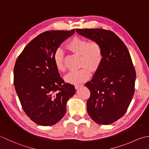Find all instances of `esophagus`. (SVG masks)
I'll list each match as a JSON object with an SVG mask.
<instances>
[{
    "label": "esophagus",
    "mask_w": 149,
    "mask_h": 149,
    "mask_svg": "<svg viewBox=\"0 0 149 149\" xmlns=\"http://www.w3.org/2000/svg\"><path fill=\"white\" fill-rule=\"evenodd\" d=\"M84 86L83 84H75L74 85V87H75V88L76 89H79V88L80 87H82Z\"/></svg>",
    "instance_id": "34e87169"
}]
</instances>
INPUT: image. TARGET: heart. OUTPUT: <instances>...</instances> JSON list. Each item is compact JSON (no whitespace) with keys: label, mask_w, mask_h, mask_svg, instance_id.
I'll use <instances>...</instances> for the list:
<instances>
[{"label":"heart","mask_w":149,"mask_h":149,"mask_svg":"<svg viewBox=\"0 0 149 149\" xmlns=\"http://www.w3.org/2000/svg\"><path fill=\"white\" fill-rule=\"evenodd\" d=\"M67 47L72 52L80 55V66L81 67L78 70L69 72L65 78L67 81L71 84L83 82L90 77L91 71L96 72L98 70L103 62L104 53L98 42H89L86 38L76 36L68 42ZM53 60L57 70L64 72L65 66L61 49H58L55 51Z\"/></svg>","instance_id":"b5f03b06"}]
</instances>
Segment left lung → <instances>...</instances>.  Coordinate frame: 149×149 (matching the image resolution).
I'll list each match as a JSON object with an SVG mask.
<instances>
[{"label": "left lung", "instance_id": "8db88e82", "mask_svg": "<svg viewBox=\"0 0 149 149\" xmlns=\"http://www.w3.org/2000/svg\"><path fill=\"white\" fill-rule=\"evenodd\" d=\"M78 34L101 45L104 58L93 79L86 84L90 91L87 113L101 125L122 117L134 93L136 71L129 50L113 31L103 29H77Z\"/></svg>", "mask_w": 149, "mask_h": 149}]
</instances>
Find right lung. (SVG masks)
<instances>
[{"label": "right lung", "instance_id": "1", "mask_svg": "<svg viewBox=\"0 0 149 149\" xmlns=\"http://www.w3.org/2000/svg\"><path fill=\"white\" fill-rule=\"evenodd\" d=\"M74 31L41 33L24 47L15 62V90L24 111L38 125L51 126L59 121L75 93L73 85L60 77L53 60L60 45Z\"/></svg>", "mask_w": 149, "mask_h": 149}]
</instances>
